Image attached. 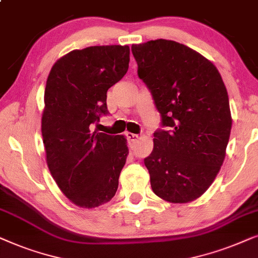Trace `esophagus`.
I'll use <instances>...</instances> for the list:
<instances>
[{"label": "esophagus", "instance_id": "obj_1", "mask_svg": "<svg viewBox=\"0 0 258 258\" xmlns=\"http://www.w3.org/2000/svg\"><path fill=\"white\" fill-rule=\"evenodd\" d=\"M126 137H127V139H128V142H131V143L138 142V139H139L138 135H135V133H131V132H127Z\"/></svg>", "mask_w": 258, "mask_h": 258}]
</instances>
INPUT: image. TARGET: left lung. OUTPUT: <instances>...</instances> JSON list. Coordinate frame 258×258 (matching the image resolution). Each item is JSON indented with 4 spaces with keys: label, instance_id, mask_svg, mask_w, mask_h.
<instances>
[{
    "label": "left lung",
    "instance_id": "obj_1",
    "mask_svg": "<svg viewBox=\"0 0 258 258\" xmlns=\"http://www.w3.org/2000/svg\"><path fill=\"white\" fill-rule=\"evenodd\" d=\"M132 53L169 128L153 133L144 159L151 187L170 203H188L210 187L224 161L232 125L225 85L211 61L176 41L132 44Z\"/></svg>",
    "mask_w": 258,
    "mask_h": 258
}]
</instances>
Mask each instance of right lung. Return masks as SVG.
<instances>
[{
  "mask_svg": "<svg viewBox=\"0 0 258 258\" xmlns=\"http://www.w3.org/2000/svg\"><path fill=\"white\" fill-rule=\"evenodd\" d=\"M128 46L72 50L51 67L44 89L43 145L48 169L72 203L92 209L114 197L128 147L123 136L92 132L107 114V91L128 70Z\"/></svg>",
  "mask_w": 258,
  "mask_h": 258,
  "instance_id": "obj_1",
  "label": "right lung"
}]
</instances>
